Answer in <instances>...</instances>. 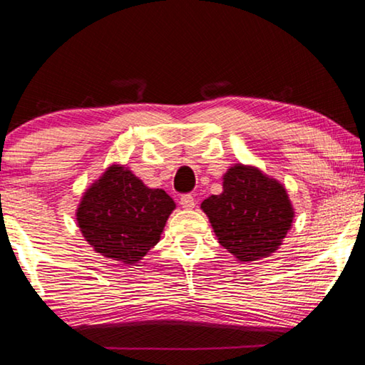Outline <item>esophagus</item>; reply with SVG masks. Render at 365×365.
<instances>
[{
  "label": "esophagus",
  "instance_id": "esophagus-1",
  "mask_svg": "<svg viewBox=\"0 0 365 365\" xmlns=\"http://www.w3.org/2000/svg\"><path fill=\"white\" fill-rule=\"evenodd\" d=\"M180 205L185 209H193L195 207V197L191 196L190 193L188 195H182L180 196Z\"/></svg>",
  "mask_w": 365,
  "mask_h": 365
}]
</instances>
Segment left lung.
<instances>
[{
	"mask_svg": "<svg viewBox=\"0 0 365 365\" xmlns=\"http://www.w3.org/2000/svg\"><path fill=\"white\" fill-rule=\"evenodd\" d=\"M219 243L240 261H257L279 250L293 222V207L282 185L261 170L233 165L224 191L202 201Z\"/></svg>",
	"mask_w": 365,
	"mask_h": 365,
	"instance_id": "1",
	"label": "left lung"
}]
</instances>
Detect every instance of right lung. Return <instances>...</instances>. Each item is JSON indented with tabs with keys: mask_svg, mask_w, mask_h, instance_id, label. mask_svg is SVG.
<instances>
[{
	"mask_svg": "<svg viewBox=\"0 0 365 365\" xmlns=\"http://www.w3.org/2000/svg\"><path fill=\"white\" fill-rule=\"evenodd\" d=\"M174 209L164 190L148 188L128 169L113 165L85 191L77 222L96 252L132 265L159 242Z\"/></svg>",
	"mask_w": 365,
	"mask_h": 365,
	"instance_id": "add662e5",
	"label": "right lung"
}]
</instances>
